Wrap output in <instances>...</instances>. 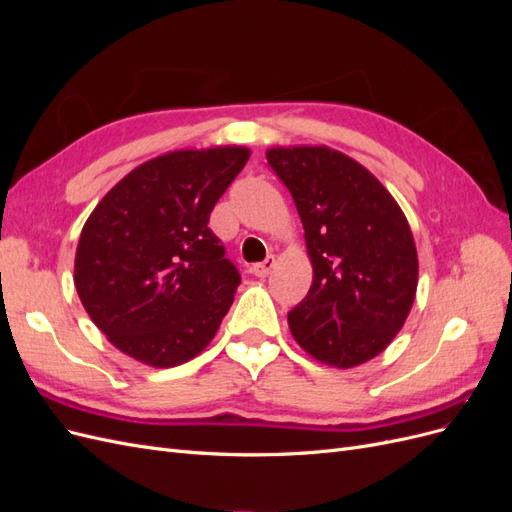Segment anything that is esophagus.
<instances>
[{"label":"esophagus","mask_w":512,"mask_h":512,"mask_svg":"<svg viewBox=\"0 0 512 512\" xmlns=\"http://www.w3.org/2000/svg\"><path fill=\"white\" fill-rule=\"evenodd\" d=\"M273 265H275V258H273V256H267L262 262H256V265H252V267H250V273L256 275V277H267V275L271 273Z\"/></svg>","instance_id":"esophagus-1"}]
</instances>
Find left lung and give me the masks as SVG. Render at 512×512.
<instances>
[{
	"instance_id": "8db88e82",
	"label": "left lung",
	"mask_w": 512,
	"mask_h": 512,
	"mask_svg": "<svg viewBox=\"0 0 512 512\" xmlns=\"http://www.w3.org/2000/svg\"><path fill=\"white\" fill-rule=\"evenodd\" d=\"M267 162L292 194L314 282L288 312L314 359L348 369L374 359L404 327L418 260L404 211L359 162L329 147H275Z\"/></svg>"
}]
</instances>
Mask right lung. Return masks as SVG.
Returning <instances> with one entry per match:
<instances>
[{
	"label": "right lung",
	"instance_id": "add662e5",
	"mask_svg": "<svg viewBox=\"0 0 512 512\" xmlns=\"http://www.w3.org/2000/svg\"><path fill=\"white\" fill-rule=\"evenodd\" d=\"M243 147L183 149L123 177L83 226L74 286L108 342L151 367L203 352L241 284L209 215Z\"/></svg>",
	"mask_w": 512,
	"mask_h": 512
}]
</instances>
